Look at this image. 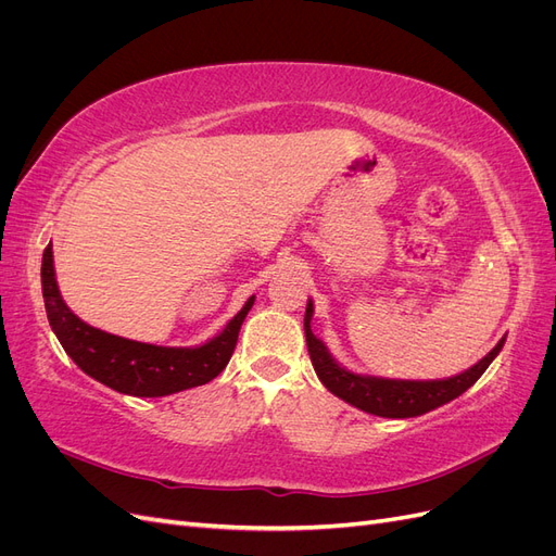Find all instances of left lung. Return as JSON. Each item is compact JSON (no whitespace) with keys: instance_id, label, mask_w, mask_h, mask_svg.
Here are the masks:
<instances>
[{"instance_id":"obj_1","label":"left lung","mask_w":556,"mask_h":556,"mask_svg":"<svg viewBox=\"0 0 556 556\" xmlns=\"http://www.w3.org/2000/svg\"><path fill=\"white\" fill-rule=\"evenodd\" d=\"M313 319V301L308 299L304 329L308 355L313 362L315 374L331 394L343 399L350 406H355L364 413L378 417H417L433 408L450 403L452 399L462 396L468 387H473L476 380L486 371V366L494 362L506 339H501L492 352L476 364L466 368L464 374L452 376L445 380H392V378H376V376H359L352 374L336 362L327 345L317 339L311 329Z\"/></svg>"}]
</instances>
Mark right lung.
<instances>
[{"label": "right lung", "instance_id": "right-lung-1", "mask_svg": "<svg viewBox=\"0 0 556 556\" xmlns=\"http://www.w3.org/2000/svg\"><path fill=\"white\" fill-rule=\"evenodd\" d=\"M41 290L50 329L83 374L111 390L131 396H166L190 387L211 382L223 374L237 348L239 331L255 296L233 315L227 327L211 341L197 348H162L123 339L83 323L70 311L60 294L53 266V243H48L41 260Z\"/></svg>", "mask_w": 556, "mask_h": 556}]
</instances>
